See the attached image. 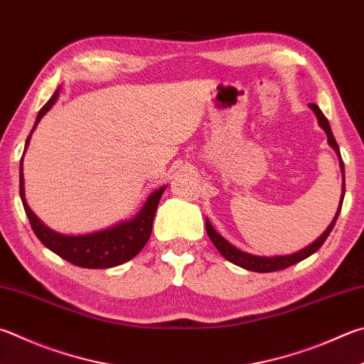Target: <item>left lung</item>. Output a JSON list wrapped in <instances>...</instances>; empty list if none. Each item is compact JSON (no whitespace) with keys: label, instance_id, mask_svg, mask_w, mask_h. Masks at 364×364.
Segmentation results:
<instances>
[{"label":"left lung","instance_id":"left-lung-1","mask_svg":"<svg viewBox=\"0 0 364 364\" xmlns=\"http://www.w3.org/2000/svg\"><path fill=\"white\" fill-rule=\"evenodd\" d=\"M310 109L314 111L316 119H318V124L320 127L326 132V136H328V143L329 146H331L336 154H338L339 157V165H341V171H342V196H341V203H339V208H338V213H336L334 220L331 221V224H329L328 229L323 232L318 239H316L312 245L306 247L301 251H297V253H293V255H288V256H272V257H266V256H253L250 253H245V251H240L237 250L234 245H230V243L223 239V237L216 232V230L213 229V226H211L208 220H205V226H207V232H208V237L210 240L213 242V245L218 248V251L226 257L228 261L237 264V266H240L243 269H248V270H253V272H274V270H282V269H287L289 266H293V264L299 262L302 259H306V257H309L310 255H314L316 250H320L323 243H325V240L328 239V235L331 234V230L334 228L336 221H338V216L341 213V208H342V202H343V194H346V176H343V161L341 157V151H339V146H338V141H336V138L333 135L331 132V127H329V122L328 119L325 117V114L321 113L320 108L316 107L315 103H309Z\"/></svg>","mask_w":364,"mask_h":364}]
</instances>
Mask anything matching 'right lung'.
<instances>
[{"label": "right lung", "mask_w": 364, "mask_h": 364, "mask_svg": "<svg viewBox=\"0 0 364 364\" xmlns=\"http://www.w3.org/2000/svg\"><path fill=\"white\" fill-rule=\"evenodd\" d=\"M57 98L58 89L54 92V95L49 98V102L39 109L36 122L33 125L30 135L25 141V149L28 146L33 130L36 129V125L41 121V117L52 108V105L57 102ZM22 161L23 159H21V184H18V188H21V199L23 203L25 213L28 216L33 232H35L39 240H41L44 247L54 251L55 255L79 267L108 269L130 261L132 257H135L140 253L141 248L146 245V242L151 237V230H153V221L157 205H159L165 186L157 189L156 193L148 197L146 203L143 205L140 213H138L134 220L121 223L114 228L105 229L95 234L63 235L54 232V230L49 228H46L44 224L38 220L36 215L30 210L28 205H26L23 191Z\"/></svg>", "instance_id": "add662e5"}]
</instances>
